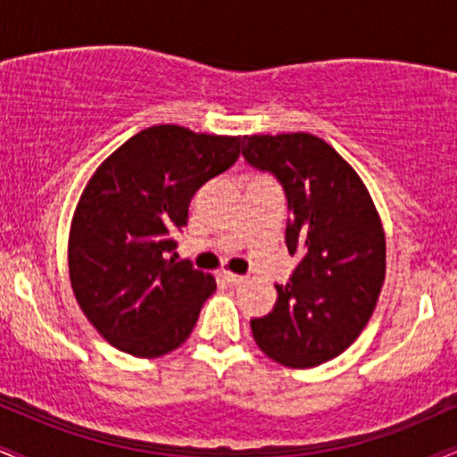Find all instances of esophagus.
Masks as SVG:
<instances>
[{"mask_svg":"<svg viewBox=\"0 0 457 457\" xmlns=\"http://www.w3.org/2000/svg\"><path fill=\"white\" fill-rule=\"evenodd\" d=\"M223 279L228 281L229 286H240V283L246 281V277H245V275H236V272L225 270V272H223Z\"/></svg>","mask_w":457,"mask_h":457,"instance_id":"esophagus-1","label":"esophagus"}]
</instances>
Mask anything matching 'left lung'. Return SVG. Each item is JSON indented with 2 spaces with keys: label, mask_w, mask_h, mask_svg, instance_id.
Segmentation results:
<instances>
[{
  "label": "left lung",
  "mask_w": 457,
  "mask_h": 457,
  "mask_svg": "<svg viewBox=\"0 0 457 457\" xmlns=\"http://www.w3.org/2000/svg\"><path fill=\"white\" fill-rule=\"evenodd\" d=\"M245 140V161L286 191V245L301 258L290 281L275 286L272 312L251 320V333L277 363H327L359 337L378 303L386 270L380 214L359 174L316 135Z\"/></svg>",
  "instance_id": "1"
}]
</instances>
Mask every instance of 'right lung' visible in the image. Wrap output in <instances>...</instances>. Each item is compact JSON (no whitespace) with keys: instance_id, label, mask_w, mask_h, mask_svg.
Masks as SVG:
<instances>
[{"instance_id":"right-lung-1","label":"right lung","mask_w":457,"mask_h":457,"mask_svg":"<svg viewBox=\"0 0 457 457\" xmlns=\"http://www.w3.org/2000/svg\"><path fill=\"white\" fill-rule=\"evenodd\" d=\"M240 154V137L176 124L139 130L94 171L68 236V272L92 327L122 353L154 359L187 342L212 275L176 262L171 234L197 188Z\"/></svg>"}]
</instances>
